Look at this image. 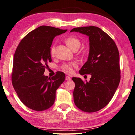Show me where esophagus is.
I'll return each mask as SVG.
<instances>
[{"instance_id":"esophagus-1","label":"esophagus","mask_w":135,"mask_h":135,"mask_svg":"<svg viewBox=\"0 0 135 135\" xmlns=\"http://www.w3.org/2000/svg\"><path fill=\"white\" fill-rule=\"evenodd\" d=\"M65 79H66V80H71V78H70V77L67 76L65 77Z\"/></svg>"}]
</instances>
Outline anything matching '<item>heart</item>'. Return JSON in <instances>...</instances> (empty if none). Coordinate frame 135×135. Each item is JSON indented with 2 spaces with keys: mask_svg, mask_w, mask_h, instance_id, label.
<instances>
[{
  "mask_svg": "<svg viewBox=\"0 0 135 135\" xmlns=\"http://www.w3.org/2000/svg\"><path fill=\"white\" fill-rule=\"evenodd\" d=\"M65 43L67 45L69 48L71 49L72 50H75L76 49H79L80 45V42L78 38L73 37H70L67 38L65 40ZM51 55L54 56L55 54V47L53 46L50 50ZM77 67V64L76 62H69L65 63L62 65V69L67 73L70 74L73 72V68Z\"/></svg>",
  "mask_w": 135,
  "mask_h": 135,
  "instance_id": "heart-1",
  "label": "heart"
}]
</instances>
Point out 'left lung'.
I'll use <instances>...</instances> for the list:
<instances>
[{
    "label": "left lung",
    "instance_id": "8db88e82",
    "mask_svg": "<svg viewBox=\"0 0 135 135\" xmlns=\"http://www.w3.org/2000/svg\"><path fill=\"white\" fill-rule=\"evenodd\" d=\"M89 37V52L79 73L91 74L89 82L73 78L75 83L74 102L84 112H94L105 107L112 99L120 81L119 55L114 41L96 26L76 27L71 30Z\"/></svg>",
    "mask_w": 135,
    "mask_h": 135
}]
</instances>
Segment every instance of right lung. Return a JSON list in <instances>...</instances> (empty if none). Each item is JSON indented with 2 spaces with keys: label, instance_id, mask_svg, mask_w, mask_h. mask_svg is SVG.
Wrapping results in <instances>:
<instances>
[{
  "label": "right lung",
  "instance_id": "1",
  "mask_svg": "<svg viewBox=\"0 0 135 135\" xmlns=\"http://www.w3.org/2000/svg\"><path fill=\"white\" fill-rule=\"evenodd\" d=\"M67 29L41 26L21 41L13 59L12 83L21 102L31 109L42 111L54 104L56 91L65 79L58 71L52 78L45 76L51 62L50 47L53 38Z\"/></svg>",
  "mask_w": 135,
  "mask_h": 135
}]
</instances>
